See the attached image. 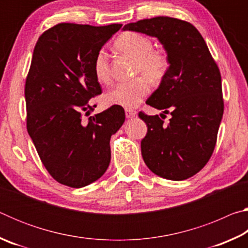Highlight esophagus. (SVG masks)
<instances>
[{
  "mask_svg": "<svg viewBox=\"0 0 248 248\" xmlns=\"http://www.w3.org/2000/svg\"><path fill=\"white\" fill-rule=\"evenodd\" d=\"M124 111H125V117H127V118H131V117H134L137 115V111L130 108H125Z\"/></svg>",
  "mask_w": 248,
  "mask_h": 248,
  "instance_id": "34e87169",
  "label": "esophagus"
}]
</instances>
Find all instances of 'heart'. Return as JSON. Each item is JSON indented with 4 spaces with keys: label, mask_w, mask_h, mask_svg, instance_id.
<instances>
[{
    "label": "heart",
    "mask_w": 248,
    "mask_h": 248,
    "mask_svg": "<svg viewBox=\"0 0 248 248\" xmlns=\"http://www.w3.org/2000/svg\"><path fill=\"white\" fill-rule=\"evenodd\" d=\"M115 47L119 52L134 59V74L145 76L151 83H161L169 72L170 61L166 54L153 49V41L140 32L128 31L124 33L115 41ZM93 70L99 83L110 81L108 56L103 50L96 53ZM145 78L139 77L132 81L117 84L105 94V102L107 105H116L124 108L137 107L150 92L148 79Z\"/></svg>",
    "instance_id": "1"
}]
</instances>
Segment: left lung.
<instances>
[{
    "instance_id": "8db88e82",
    "label": "left lung",
    "mask_w": 248,
    "mask_h": 248,
    "mask_svg": "<svg viewBox=\"0 0 248 248\" xmlns=\"http://www.w3.org/2000/svg\"><path fill=\"white\" fill-rule=\"evenodd\" d=\"M124 29L156 37L170 61L166 77L145 103L171 118L165 124L158 115L139 112L148 125L142 157L163 178H189L203 169L217 144L224 110L219 66L198 29L186 20L158 16Z\"/></svg>"
}]
</instances>
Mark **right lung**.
<instances>
[{"mask_svg":"<svg viewBox=\"0 0 248 248\" xmlns=\"http://www.w3.org/2000/svg\"><path fill=\"white\" fill-rule=\"evenodd\" d=\"M121 26L60 23L41 33L33 49L25 83L27 131L46 170L65 186L81 188L102 177L111 134L124 123V108L116 105L88 116L91 98L102 94L94 58Z\"/></svg>","mask_w":248,"mask_h":248,"instance_id":"obj_1","label":"right lung"}]
</instances>
